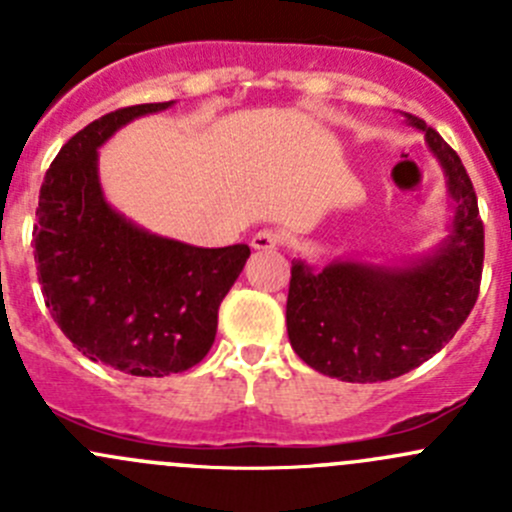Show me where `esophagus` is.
<instances>
[{
    "instance_id": "34e87169",
    "label": "esophagus",
    "mask_w": 512,
    "mask_h": 512,
    "mask_svg": "<svg viewBox=\"0 0 512 512\" xmlns=\"http://www.w3.org/2000/svg\"><path fill=\"white\" fill-rule=\"evenodd\" d=\"M282 242V235L277 230H272V227H262V230H257L255 235H252L250 245L255 247V250H275V247H280Z\"/></svg>"
}]
</instances>
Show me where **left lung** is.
Instances as JSON below:
<instances>
[{
    "label": "left lung",
    "mask_w": 512,
    "mask_h": 512,
    "mask_svg": "<svg viewBox=\"0 0 512 512\" xmlns=\"http://www.w3.org/2000/svg\"><path fill=\"white\" fill-rule=\"evenodd\" d=\"M406 118L446 170L453 230L436 255L406 267L332 262L312 272L302 260L292 262L289 344L304 364L334 379L371 384L416 369L451 342L478 299L485 235L476 190L438 131Z\"/></svg>",
    "instance_id": "left-lung-1"
}]
</instances>
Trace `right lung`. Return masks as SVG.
I'll use <instances>...</instances> for the list:
<instances>
[{
	"instance_id": "1",
	"label": "right lung",
	"mask_w": 512,
	"mask_h": 512,
	"mask_svg": "<svg viewBox=\"0 0 512 512\" xmlns=\"http://www.w3.org/2000/svg\"><path fill=\"white\" fill-rule=\"evenodd\" d=\"M173 106L138 103L81 128L39 190L34 260L61 332L91 361L131 376H168L210 352L218 309L250 257L247 245L193 247L118 215L98 183V146L128 121Z\"/></svg>"
}]
</instances>
